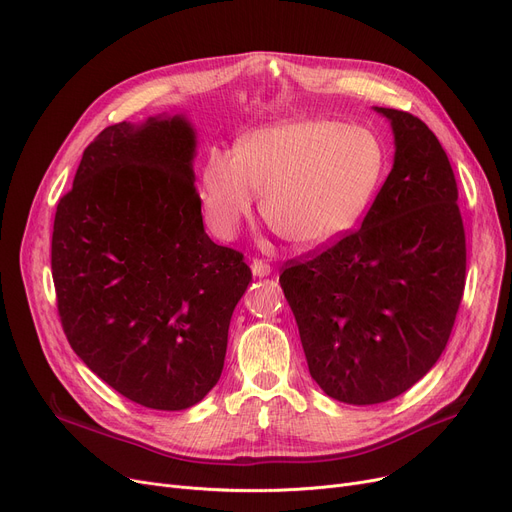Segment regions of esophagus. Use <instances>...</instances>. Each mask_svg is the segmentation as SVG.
<instances>
[{
    "instance_id": "34e87169",
    "label": "esophagus",
    "mask_w": 512,
    "mask_h": 512,
    "mask_svg": "<svg viewBox=\"0 0 512 512\" xmlns=\"http://www.w3.org/2000/svg\"><path fill=\"white\" fill-rule=\"evenodd\" d=\"M251 272H253V276H257V278H265V276L272 274V267H270V263H265L263 259H253Z\"/></svg>"
}]
</instances>
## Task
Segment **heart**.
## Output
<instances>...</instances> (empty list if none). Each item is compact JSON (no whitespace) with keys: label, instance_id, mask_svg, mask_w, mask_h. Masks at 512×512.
<instances>
[{"label":"heart","instance_id":"1","mask_svg":"<svg viewBox=\"0 0 512 512\" xmlns=\"http://www.w3.org/2000/svg\"><path fill=\"white\" fill-rule=\"evenodd\" d=\"M384 172L375 132L334 120H282L242 134L236 153L211 149L201 168V209L209 230L234 238L257 191L261 213L303 249L351 232L369 209Z\"/></svg>","mask_w":512,"mask_h":512}]
</instances>
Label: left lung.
<instances>
[{"label":"left lung","instance_id":"1","mask_svg":"<svg viewBox=\"0 0 512 512\" xmlns=\"http://www.w3.org/2000/svg\"><path fill=\"white\" fill-rule=\"evenodd\" d=\"M394 166L359 230L280 274L311 378L346 405H378L436 365L459 311L467 247L454 172L436 134L375 107Z\"/></svg>","mask_w":512,"mask_h":512}]
</instances>
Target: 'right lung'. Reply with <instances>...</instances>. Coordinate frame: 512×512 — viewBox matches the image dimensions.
<instances>
[{
    "label": "right lung",
    "mask_w": 512,
    "mask_h": 512,
    "mask_svg": "<svg viewBox=\"0 0 512 512\" xmlns=\"http://www.w3.org/2000/svg\"><path fill=\"white\" fill-rule=\"evenodd\" d=\"M184 116L114 124L56 211L51 276L72 351L141 407L182 411L218 384L242 253L207 236Z\"/></svg>",
    "instance_id": "obj_1"
}]
</instances>
